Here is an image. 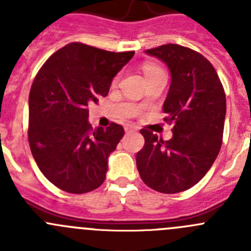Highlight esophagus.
Segmentation results:
<instances>
[{
    "label": "esophagus",
    "mask_w": 251,
    "mask_h": 251,
    "mask_svg": "<svg viewBox=\"0 0 251 251\" xmlns=\"http://www.w3.org/2000/svg\"><path fill=\"white\" fill-rule=\"evenodd\" d=\"M125 131L126 132H132V131H136V127L133 125H126Z\"/></svg>",
    "instance_id": "obj_1"
}]
</instances>
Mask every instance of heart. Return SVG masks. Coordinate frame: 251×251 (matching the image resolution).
I'll return each mask as SVG.
<instances>
[{
	"instance_id": "heart-1",
	"label": "heart",
	"mask_w": 251,
	"mask_h": 251,
	"mask_svg": "<svg viewBox=\"0 0 251 251\" xmlns=\"http://www.w3.org/2000/svg\"><path fill=\"white\" fill-rule=\"evenodd\" d=\"M159 70H161L160 68H158L156 65H154V64H146L143 67V73H144V75H146V77L149 76V75L154 74V73L159 72Z\"/></svg>"
}]
</instances>
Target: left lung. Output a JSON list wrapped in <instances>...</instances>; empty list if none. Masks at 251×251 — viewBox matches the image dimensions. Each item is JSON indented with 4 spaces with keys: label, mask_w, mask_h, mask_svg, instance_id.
Segmentation results:
<instances>
[{
    "label": "left lung",
    "mask_w": 251,
    "mask_h": 251,
    "mask_svg": "<svg viewBox=\"0 0 251 251\" xmlns=\"http://www.w3.org/2000/svg\"><path fill=\"white\" fill-rule=\"evenodd\" d=\"M146 53L168 65L171 83L164 102L173 138L141 130L144 147L136 155L144 183L160 193L183 192L198 183L219 155L226 116V96L216 70L201 53L163 45Z\"/></svg>",
    "instance_id": "left-lung-1"
}]
</instances>
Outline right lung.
<instances>
[{
    "label": "right lung",
    "mask_w": 251,
    "mask_h": 251,
    "mask_svg": "<svg viewBox=\"0 0 251 251\" xmlns=\"http://www.w3.org/2000/svg\"><path fill=\"white\" fill-rule=\"evenodd\" d=\"M135 52H108L73 42L53 53L29 95V144L37 166L62 191L82 194L104 182L108 158L124 127L93 130L88 104L109 92L114 76Z\"/></svg>",
    "instance_id": "obj_1"
}]
</instances>
